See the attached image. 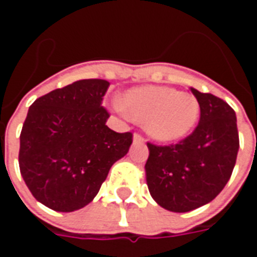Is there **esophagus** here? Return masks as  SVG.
<instances>
[{"label": "esophagus", "mask_w": 257, "mask_h": 257, "mask_svg": "<svg viewBox=\"0 0 257 257\" xmlns=\"http://www.w3.org/2000/svg\"><path fill=\"white\" fill-rule=\"evenodd\" d=\"M134 143H145V138L139 134L134 135Z\"/></svg>", "instance_id": "esophagus-1"}]
</instances>
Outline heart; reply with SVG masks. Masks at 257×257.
<instances>
[{"instance_id":"1","label":"heart","mask_w":257,"mask_h":257,"mask_svg":"<svg viewBox=\"0 0 257 257\" xmlns=\"http://www.w3.org/2000/svg\"><path fill=\"white\" fill-rule=\"evenodd\" d=\"M119 111L134 121L143 122L146 132L154 140L171 143L186 138L199 118V103L191 93L168 86H136L123 93Z\"/></svg>"}]
</instances>
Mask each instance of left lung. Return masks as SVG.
<instances>
[{"mask_svg": "<svg viewBox=\"0 0 257 257\" xmlns=\"http://www.w3.org/2000/svg\"><path fill=\"white\" fill-rule=\"evenodd\" d=\"M201 110L198 126L178 145L147 143L146 182L164 209L190 212L215 199L231 176L239 139L235 111L210 93L190 88Z\"/></svg>", "mask_w": 257, "mask_h": 257, "instance_id": "left-lung-1", "label": "left lung"}]
</instances>
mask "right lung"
<instances>
[{
    "instance_id": "obj_1",
    "label": "right lung",
    "mask_w": 257,
    "mask_h": 257,
    "mask_svg": "<svg viewBox=\"0 0 257 257\" xmlns=\"http://www.w3.org/2000/svg\"><path fill=\"white\" fill-rule=\"evenodd\" d=\"M110 82L79 79L38 97L20 134L19 167L34 198L56 212L92 202L114 162L126 156L132 134L106 125L101 106Z\"/></svg>"
}]
</instances>
